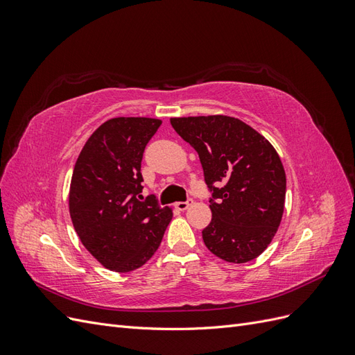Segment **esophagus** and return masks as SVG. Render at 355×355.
<instances>
[{
  "label": "esophagus",
  "mask_w": 355,
  "mask_h": 355,
  "mask_svg": "<svg viewBox=\"0 0 355 355\" xmlns=\"http://www.w3.org/2000/svg\"><path fill=\"white\" fill-rule=\"evenodd\" d=\"M192 204V200H187V201H178V202H175V207L178 209V210H180V211H184V210H187L189 206Z\"/></svg>",
  "instance_id": "1"
}]
</instances>
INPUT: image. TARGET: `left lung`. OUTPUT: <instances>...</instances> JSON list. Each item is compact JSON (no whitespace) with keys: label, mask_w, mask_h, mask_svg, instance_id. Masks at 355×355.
Wrapping results in <instances>:
<instances>
[{"label":"left lung","mask_w":355,"mask_h":355,"mask_svg":"<svg viewBox=\"0 0 355 355\" xmlns=\"http://www.w3.org/2000/svg\"><path fill=\"white\" fill-rule=\"evenodd\" d=\"M170 123L197 151L213 192L204 244L231 263L254 259L272 241L284 211L286 171L275 148L228 115L180 116Z\"/></svg>","instance_id":"left-lung-1"}]
</instances>
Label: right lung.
I'll return each instance as SVG.
<instances>
[{
  "mask_svg": "<svg viewBox=\"0 0 355 355\" xmlns=\"http://www.w3.org/2000/svg\"><path fill=\"white\" fill-rule=\"evenodd\" d=\"M161 120L118 116L105 121L83 146L69 188V214L83 245L105 268L130 272L145 265L173 218L155 197L141 194L145 146Z\"/></svg>",
  "mask_w": 355,
  "mask_h": 355,
  "instance_id": "add662e5",
  "label": "right lung"
}]
</instances>
